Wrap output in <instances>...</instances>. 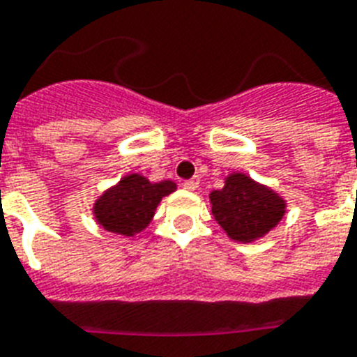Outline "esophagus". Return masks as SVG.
Segmentation results:
<instances>
[{"mask_svg": "<svg viewBox=\"0 0 357 357\" xmlns=\"http://www.w3.org/2000/svg\"><path fill=\"white\" fill-rule=\"evenodd\" d=\"M198 185H199L198 178H192V179H187V181H183V188L185 190H190V192H192V190H196V188H198Z\"/></svg>", "mask_w": 357, "mask_h": 357, "instance_id": "1", "label": "esophagus"}]
</instances>
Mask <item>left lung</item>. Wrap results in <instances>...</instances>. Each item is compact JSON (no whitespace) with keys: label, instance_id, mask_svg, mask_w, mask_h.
Masks as SVG:
<instances>
[{"label":"left lung","instance_id":"8db88e82","mask_svg":"<svg viewBox=\"0 0 357 357\" xmlns=\"http://www.w3.org/2000/svg\"><path fill=\"white\" fill-rule=\"evenodd\" d=\"M214 220L238 242H253L282 220L286 204L271 188L259 185L245 174H231L222 190L211 192Z\"/></svg>","mask_w":357,"mask_h":357}]
</instances>
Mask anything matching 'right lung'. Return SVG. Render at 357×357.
<instances>
[{"instance_id":"right-lung-1","label":"right lung","mask_w":357,"mask_h":357,"mask_svg":"<svg viewBox=\"0 0 357 357\" xmlns=\"http://www.w3.org/2000/svg\"><path fill=\"white\" fill-rule=\"evenodd\" d=\"M174 190V181L150 183L141 174H130L95 202V220L109 233L133 236L150 224L159 202Z\"/></svg>"}]
</instances>
